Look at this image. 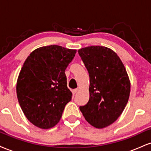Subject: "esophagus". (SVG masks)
<instances>
[{"instance_id":"esophagus-1","label":"esophagus","mask_w":151,"mask_h":151,"mask_svg":"<svg viewBox=\"0 0 151 151\" xmlns=\"http://www.w3.org/2000/svg\"><path fill=\"white\" fill-rule=\"evenodd\" d=\"M78 89H74L73 90V91H72V92H73V94H75V93H77V91H78Z\"/></svg>"}]
</instances>
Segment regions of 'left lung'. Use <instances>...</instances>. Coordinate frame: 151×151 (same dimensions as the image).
<instances>
[{
  "label": "left lung",
  "instance_id": "obj_1",
  "mask_svg": "<svg viewBox=\"0 0 151 151\" xmlns=\"http://www.w3.org/2000/svg\"><path fill=\"white\" fill-rule=\"evenodd\" d=\"M89 74V100L79 107L86 121L97 129L110 126L124 111L129 99L131 83L117 54L104 46L78 50Z\"/></svg>",
  "mask_w": 151,
  "mask_h": 151
}]
</instances>
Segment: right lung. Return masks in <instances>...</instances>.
Listing matches in <instances>:
<instances>
[{"instance_id": "right-lung-1", "label": "right lung", "mask_w": 151, "mask_h": 151, "mask_svg": "<svg viewBox=\"0 0 151 151\" xmlns=\"http://www.w3.org/2000/svg\"><path fill=\"white\" fill-rule=\"evenodd\" d=\"M76 52L55 45L41 47L24 62L17 80V97L26 118L37 127L48 129L58 124L72 99L65 72Z\"/></svg>"}]
</instances>
